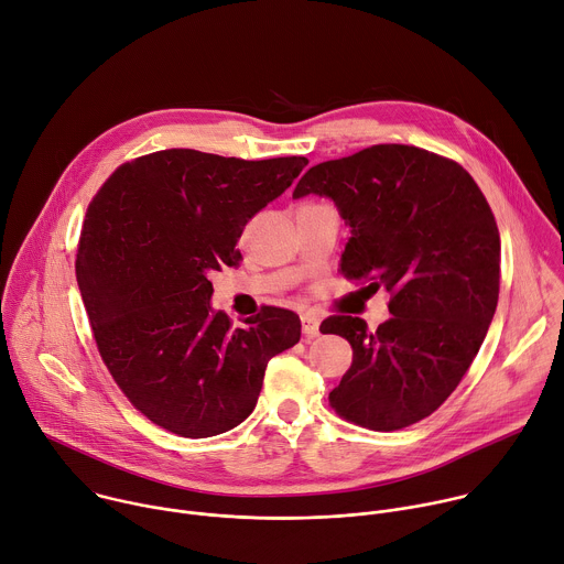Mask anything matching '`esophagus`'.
<instances>
[{"label": "esophagus", "instance_id": "34e87169", "mask_svg": "<svg viewBox=\"0 0 564 564\" xmlns=\"http://www.w3.org/2000/svg\"><path fill=\"white\" fill-rule=\"evenodd\" d=\"M302 334L306 338H316L321 334V318L314 314H302Z\"/></svg>", "mask_w": 564, "mask_h": 564}]
</instances>
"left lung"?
Instances as JSON below:
<instances>
[{
  "label": "left lung",
  "mask_w": 564,
  "mask_h": 564,
  "mask_svg": "<svg viewBox=\"0 0 564 564\" xmlns=\"http://www.w3.org/2000/svg\"><path fill=\"white\" fill-rule=\"evenodd\" d=\"M311 193L351 228L340 273L386 286L392 314L377 332L351 316L321 325L354 349L329 405L360 427H408L455 392L486 338L499 295L492 210L457 161L397 143L308 167L293 197Z\"/></svg>",
  "instance_id": "left-lung-1"
}]
</instances>
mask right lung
Listing matches in <instances>:
<instances>
[{"label":"right lung","mask_w":564,"mask_h":564,"mask_svg":"<svg viewBox=\"0 0 564 564\" xmlns=\"http://www.w3.org/2000/svg\"><path fill=\"white\" fill-rule=\"evenodd\" d=\"M308 161L161 150L118 165L87 208L76 278L111 379L152 423L187 440L253 412L269 360L300 318L262 306L243 325L213 314L210 275L235 267L243 226Z\"/></svg>","instance_id":"obj_1"}]
</instances>
